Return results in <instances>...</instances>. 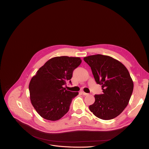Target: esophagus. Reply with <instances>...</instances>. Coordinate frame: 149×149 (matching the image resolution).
<instances>
[{
	"label": "esophagus",
	"instance_id": "obj_1",
	"mask_svg": "<svg viewBox=\"0 0 149 149\" xmlns=\"http://www.w3.org/2000/svg\"><path fill=\"white\" fill-rule=\"evenodd\" d=\"M81 93L84 95H88V93H85V92H84V91H81Z\"/></svg>",
	"mask_w": 149,
	"mask_h": 149
}]
</instances>
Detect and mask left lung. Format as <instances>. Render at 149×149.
<instances>
[{
  "instance_id": "8db88e82",
  "label": "left lung",
  "mask_w": 149,
  "mask_h": 149,
  "mask_svg": "<svg viewBox=\"0 0 149 149\" xmlns=\"http://www.w3.org/2000/svg\"><path fill=\"white\" fill-rule=\"evenodd\" d=\"M91 67L96 82L103 93L95 95L90 110L102 120H111L120 115L129 104L133 91V81L121 62L107 55H94L84 58Z\"/></svg>"
}]
</instances>
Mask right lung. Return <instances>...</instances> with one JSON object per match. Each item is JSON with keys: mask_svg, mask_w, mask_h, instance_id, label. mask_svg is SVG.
Segmentation results:
<instances>
[{"mask_svg": "<svg viewBox=\"0 0 149 149\" xmlns=\"http://www.w3.org/2000/svg\"><path fill=\"white\" fill-rule=\"evenodd\" d=\"M78 57L56 56L40 67L29 85L30 99L37 113L46 120L56 121L69 110L72 98L78 92L63 87L71 83L73 71L81 63Z\"/></svg>", "mask_w": 149, "mask_h": 149, "instance_id": "right-lung-1", "label": "right lung"}]
</instances>
